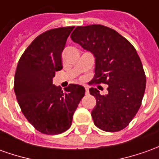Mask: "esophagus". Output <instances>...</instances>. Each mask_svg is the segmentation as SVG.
Returning a JSON list of instances; mask_svg holds the SVG:
<instances>
[{
    "mask_svg": "<svg viewBox=\"0 0 159 159\" xmlns=\"http://www.w3.org/2000/svg\"><path fill=\"white\" fill-rule=\"evenodd\" d=\"M85 89H86V94L89 93V89H88L87 86H85Z\"/></svg>",
    "mask_w": 159,
    "mask_h": 159,
    "instance_id": "obj_1",
    "label": "esophagus"
}]
</instances>
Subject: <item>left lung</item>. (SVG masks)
I'll list each match as a JSON object with an SVG mask.
<instances>
[{"mask_svg": "<svg viewBox=\"0 0 159 159\" xmlns=\"http://www.w3.org/2000/svg\"><path fill=\"white\" fill-rule=\"evenodd\" d=\"M71 39L95 57V75L91 82L108 85L107 95L97 88L89 89L96 98L91 113L94 125L105 132L123 130L139 111L146 86L136 49L114 29L102 25L77 27Z\"/></svg>", "mask_w": 159, "mask_h": 159, "instance_id": "obj_1", "label": "left lung"}]
</instances>
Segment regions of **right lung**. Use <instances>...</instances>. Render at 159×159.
Returning a JSON list of instances; mask_svg holds the SVG:
<instances>
[{"label":"right lung","mask_w":159,"mask_h":159,"mask_svg":"<svg viewBox=\"0 0 159 159\" xmlns=\"http://www.w3.org/2000/svg\"><path fill=\"white\" fill-rule=\"evenodd\" d=\"M74 27L50 29L37 36L20 57L14 89L21 111L37 131L56 135L68 130L85 88L70 84L65 92L52 85L62 69L61 54Z\"/></svg>","instance_id":"right-lung-1"}]
</instances>
